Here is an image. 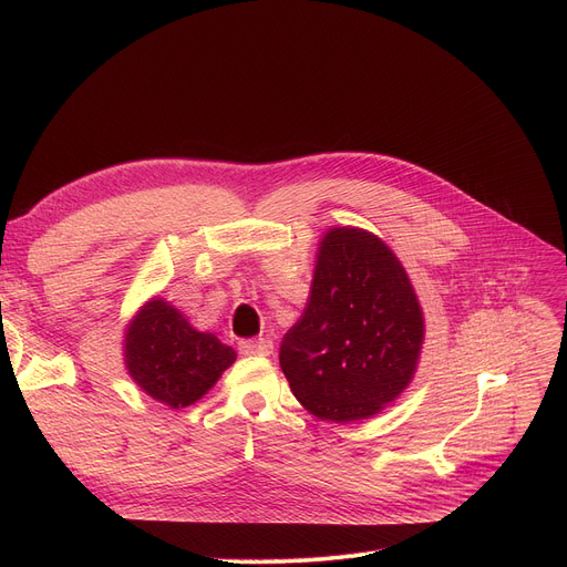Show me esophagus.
I'll return each instance as SVG.
<instances>
[{
	"instance_id": "esophagus-1",
	"label": "esophagus",
	"mask_w": 567,
	"mask_h": 567,
	"mask_svg": "<svg viewBox=\"0 0 567 567\" xmlns=\"http://www.w3.org/2000/svg\"><path fill=\"white\" fill-rule=\"evenodd\" d=\"M238 351L244 355H271L274 353V342L271 340H244L238 342Z\"/></svg>"
}]
</instances>
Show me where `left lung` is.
<instances>
[{
  "instance_id": "left-lung-1",
  "label": "left lung",
  "mask_w": 567,
  "mask_h": 567,
  "mask_svg": "<svg viewBox=\"0 0 567 567\" xmlns=\"http://www.w3.org/2000/svg\"><path fill=\"white\" fill-rule=\"evenodd\" d=\"M423 340V308L389 244L361 227L326 231L306 310L280 344L296 400L321 421L372 419L411 383Z\"/></svg>"
}]
</instances>
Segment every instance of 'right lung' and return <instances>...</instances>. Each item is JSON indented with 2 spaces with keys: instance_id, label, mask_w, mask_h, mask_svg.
<instances>
[{
  "instance_id": "1",
  "label": "right lung",
  "mask_w": 567,
  "mask_h": 567,
  "mask_svg": "<svg viewBox=\"0 0 567 567\" xmlns=\"http://www.w3.org/2000/svg\"><path fill=\"white\" fill-rule=\"evenodd\" d=\"M236 351L214 333L197 331L169 301L148 299L124 331V365L148 398L184 409L214 389Z\"/></svg>"
}]
</instances>
